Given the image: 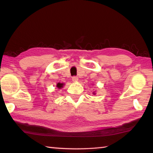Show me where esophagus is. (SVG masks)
<instances>
[{"label":"esophagus","instance_id":"1","mask_svg":"<svg viewBox=\"0 0 153 153\" xmlns=\"http://www.w3.org/2000/svg\"><path fill=\"white\" fill-rule=\"evenodd\" d=\"M72 81H73L74 82H77V81H78V77L76 76H74L73 77H72Z\"/></svg>","mask_w":153,"mask_h":153}]
</instances>
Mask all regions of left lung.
<instances>
[{
	"label": "left lung",
	"instance_id": "8db88e82",
	"mask_svg": "<svg viewBox=\"0 0 153 153\" xmlns=\"http://www.w3.org/2000/svg\"><path fill=\"white\" fill-rule=\"evenodd\" d=\"M92 93H93V94H94V95H95V94H96V92H95V91H94V92H93Z\"/></svg>",
	"mask_w": 153,
	"mask_h": 153
}]
</instances>
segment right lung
I'll return each instance as SVG.
<instances>
[{
  "mask_svg": "<svg viewBox=\"0 0 153 153\" xmlns=\"http://www.w3.org/2000/svg\"><path fill=\"white\" fill-rule=\"evenodd\" d=\"M64 84L63 83H57V84H56V87L58 88L59 89H61V88H62L63 87V86H64Z\"/></svg>",
  "mask_w": 153,
  "mask_h": 153,
  "instance_id": "obj_1",
  "label": "right lung"
}]
</instances>
